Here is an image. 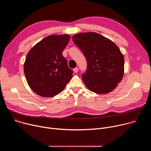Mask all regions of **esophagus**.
<instances>
[{
    "label": "esophagus",
    "mask_w": 151,
    "mask_h": 151,
    "mask_svg": "<svg viewBox=\"0 0 151 151\" xmlns=\"http://www.w3.org/2000/svg\"><path fill=\"white\" fill-rule=\"evenodd\" d=\"M73 72H74L75 73H77V72H78V68H74V69H73Z\"/></svg>",
    "instance_id": "1"
}]
</instances>
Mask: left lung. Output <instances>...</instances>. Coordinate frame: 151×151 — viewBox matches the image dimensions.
<instances>
[{
  "label": "left lung",
  "mask_w": 151,
  "mask_h": 151,
  "mask_svg": "<svg viewBox=\"0 0 151 151\" xmlns=\"http://www.w3.org/2000/svg\"><path fill=\"white\" fill-rule=\"evenodd\" d=\"M72 39L87 62V70L82 75L86 87L97 94L114 90L124 75V58L119 48L95 32L80 33Z\"/></svg>",
  "instance_id": "left-lung-1"
}]
</instances>
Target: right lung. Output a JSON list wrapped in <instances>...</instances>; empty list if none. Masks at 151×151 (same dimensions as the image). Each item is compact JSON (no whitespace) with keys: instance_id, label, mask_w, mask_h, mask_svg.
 <instances>
[{"instance_id":"obj_1","label":"right lung","mask_w":151,"mask_h":151,"mask_svg":"<svg viewBox=\"0 0 151 151\" xmlns=\"http://www.w3.org/2000/svg\"><path fill=\"white\" fill-rule=\"evenodd\" d=\"M68 35H50L35 45L27 55L24 72L30 88L37 94L51 97L61 92L73 76L62 52Z\"/></svg>"}]
</instances>
